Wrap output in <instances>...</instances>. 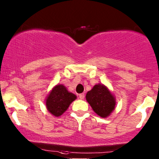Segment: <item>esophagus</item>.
I'll use <instances>...</instances> for the list:
<instances>
[{
    "label": "esophagus",
    "instance_id": "esophagus-1",
    "mask_svg": "<svg viewBox=\"0 0 159 159\" xmlns=\"http://www.w3.org/2000/svg\"><path fill=\"white\" fill-rule=\"evenodd\" d=\"M79 98L80 99H84V93H81L79 94Z\"/></svg>",
    "mask_w": 159,
    "mask_h": 159
}]
</instances>
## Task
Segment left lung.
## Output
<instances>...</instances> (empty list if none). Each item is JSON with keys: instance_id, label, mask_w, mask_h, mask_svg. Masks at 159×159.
Returning <instances> with one entry per match:
<instances>
[{"instance_id": "8db88e82", "label": "left lung", "mask_w": 159, "mask_h": 159, "mask_svg": "<svg viewBox=\"0 0 159 159\" xmlns=\"http://www.w3.org/2000/svg\"><path fill=\"white\" fill-rule=\"evenodd\" d=\"M86 100L94 111L102 118L108 116L115 109V98L103 84L94 85L86 94Z\"/></svg>"}]
</instances>
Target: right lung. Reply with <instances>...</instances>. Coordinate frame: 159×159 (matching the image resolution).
Masks as SVG:
<instances>
[{"label":"right lung","mask_w":159,"mask_h":159,"mask_svg":"<svg viewBox=\"0 0 159 159\" xmlns=\"http://www.w3.org/2000/svg\"><path fill=\"white\" fill-rule=\"evenodd\" d=\"M75 99V94L68 92L62 84H57L50 92L46 100V106L53 115L58 117L68 109L70 104Z\"/></svg>","instance_id":"obj_1"}]
</instances>
